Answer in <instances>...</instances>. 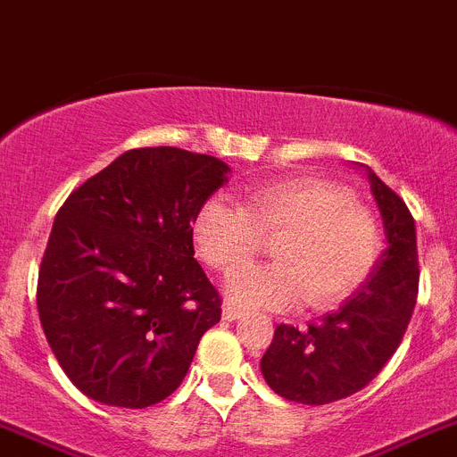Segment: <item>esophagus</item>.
<instances>
[{
    "label": "esophagus",
    "mask_w": 457,
    "mask_h": 457,
    "mask_svg": "<svg viewBox=\"0 0 457 457\" xmlns=\"http://www.w3.org/2000/svg\"><path fill=\"white\" fill-rule=\"evenodd\" d=\"M244 316V310L241 307H237L234 303H225L223 305V319L225 320H237Z\"/></svg>",
    "instance_id": "34e87169"
}]
</instances>
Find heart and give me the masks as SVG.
<instances>
[{
	"label": "heart",
	"instance_id": "1",
	"mask_svg": "<svg viewBox=\"0 0 457 457\" xmlns=\"http://www.w3.org/2000/svg\"><path fill=\"white\" fill-rule=\"evenodd\" d=\"M275 234L273 264L229 275L228 295L238 305L291 310L307 298L314 310L335 307L360 289L382 250L376 216L353 203L346 188L319 178L259 184L244 204L213 195L193 220L198 254L225 273Z\"/></svg>",
	"mask_w": 457,
	"mask_h": 457
}]
</instances>
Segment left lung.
I'll list each match as a JSON object with an SVG mask.
<instances>
[{"label":"left lung","mask_w":457,"mask_h":457,"mask_svg":"<svg viewBox=\"0 0 457 457\" xmlns=\"http://www.w3.org/2000/svg\"><path fill=\"white\" fill-rule=\"evenodd\" d=\"M387 248L339 310L307 328L278 326L259 367L275 394L326 405L360 392L396 353L417 305V228L396 193L367 168Z\"/></svg>","instance_id":"obj_1"}]
</instances>
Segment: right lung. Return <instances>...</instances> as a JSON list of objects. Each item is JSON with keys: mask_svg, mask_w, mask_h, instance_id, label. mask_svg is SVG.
<instances>
[{"mask_svg": "<svg viewBox=\"0 0 457 457\" xmlns=\"http://www.w3.org/2000/svg\"><path fill=\"white\" fill-rule=\"evenodd\" d=\"M229 166L138 147L70 193L38 273V314L65 376L93 401L141 410L179 387L220 298L193 257V220Z\"/></svg>", "mask_w": 457, "mask_h": 457, "instance_id": "add662e5", "label": "right lung"}]
</instances>
